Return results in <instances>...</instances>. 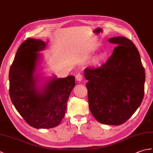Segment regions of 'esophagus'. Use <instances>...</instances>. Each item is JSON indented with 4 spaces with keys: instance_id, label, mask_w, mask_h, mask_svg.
I'll use <instances>...</instances> for the list:
<instances>
[{
    "instance_id": "obj_1",
    "label": "esophagus",
    "mask_w": 153,
    "mask_h": 153,
    "mask_svg": "<svg viewBox=\"0 0 153 153\" xmlns=\"http://www.w3.org/2000/svg\"><path fill=\"white\" fill-rule=\"evenodd\" d=\"M76 80L77 81V82H81V81L83 79L82 75L80 74H77L76 76Z\"/></svg>"
}]
</instances>
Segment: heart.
<instances>
[{
	"label": "heart",
	"instance_id": "b5f03b06",
	"mask_svg": "<svg viewBox=\"0 0 153 153\" xmlns=\"http://www.w3.org/2000/svg\"><path fill=\"white\" fill-rule=\"evenodd\" d=\"M101 60V58L100 57H96V58H95L93 59V62L95 63H97V62H99Z\"/></svg>",
	"mask_w": 153,
	"mask_h": 153
}]
</instances>
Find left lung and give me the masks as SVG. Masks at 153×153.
<instances>
[{
    "mask_svg": "<svg viewBox=\"0 0 153 153\" xmlns=\"http://www.w3.org/2000/svg\"><path fill=\"white\" fill-rule=\"evenodd\" d=\"M118 45L108 61L99 68L87 67L89 107L102 124L118 126L126 122L140 106L144 96L145 74L135 45L124 37L110 38Z\"/></svg>",
    "mask_w": 153,
    "mask_h": 153,
    "instance_id": "left-lung-1",
    "label": "left lung"
}]
</instances>
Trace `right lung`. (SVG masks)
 I'll list each match as a JSON object with an SVG mask.
<instances>
[{
	"label": "right lung",
	"mask_w": 153,
	"mask_h": 153,
	"mask_svg": "<svg viewBox=\"0 0 153 153\" xmlns=\"http://www.w3.org/2000/svg\"><path fill=\"white\" fill-rule=\"evenodd\" d=\"M45 41L28 39L16 52L10 68V97L16 109L29 125L37 129L54 128L60 123L67 108L75 77L45 79L39 70L42 59L39 52ZM43 80L44 82H42Z\"/></svg>",
	"instance_id": "1"
}]
</instances>
